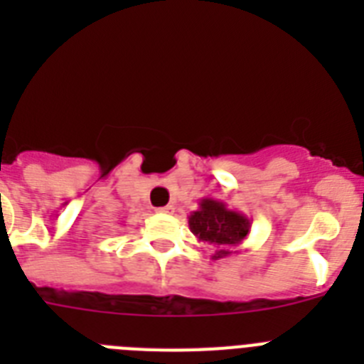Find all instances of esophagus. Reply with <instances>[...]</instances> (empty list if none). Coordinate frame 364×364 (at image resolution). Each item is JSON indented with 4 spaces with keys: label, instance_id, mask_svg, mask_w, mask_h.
<instances>
[{
    "label": "esophagus",
    "instance_id": "1",
    "mask_svg": "<svg viewBox=\"0 0 364 364\" xmlns=\"http://www.w3.org/2000/svg\"><path fill=\"white\" fill-rule=\"evenodd\" d=\"M159 213H166V215H171L173 211H175V208L173 205H164V208H159Z\"/></svg>",
    "mask_w": 364,
    "mask_h": 364
}]
</instances>
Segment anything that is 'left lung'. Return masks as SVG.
Wrapping results in <instances>:
<instances>
[{"label": "left lung", "instance_id": "1", "mask_svg": "<svg viewBox=\"0 0 364 364\" xmlns=\"http://www.w3.org/2000/svg\"><path fill=\"white\" fill-rule=\"evenodd\" d=\"M188 222L191 233L200 242L215 246L213 260L239 253L233 252V247L240 246L252 230V222L246 215L230 210L224 202L210 197L198 202V210L189 215Z\"/></svg>", "mask_w": 364, "mask_h": 364}]
</instances>
